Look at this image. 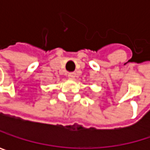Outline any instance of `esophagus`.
<instances>
[{
    "instance_id": "esophagus-1",
    "label": "esophagus",
    "mask_w": 150,
    "mask_h": 150,
    "mask_svg": "<svg viewBox=\"0 0 150 150\" xmlns=\"http://www.w3.org/2000/svg\"><path fill=\"white\" fill-rule=\"evenodd\" d=\"M68 76H69V79H74V78L75 77V74L74 73V72H70V73H69Z\"/></svg>"
}]
</instances>
